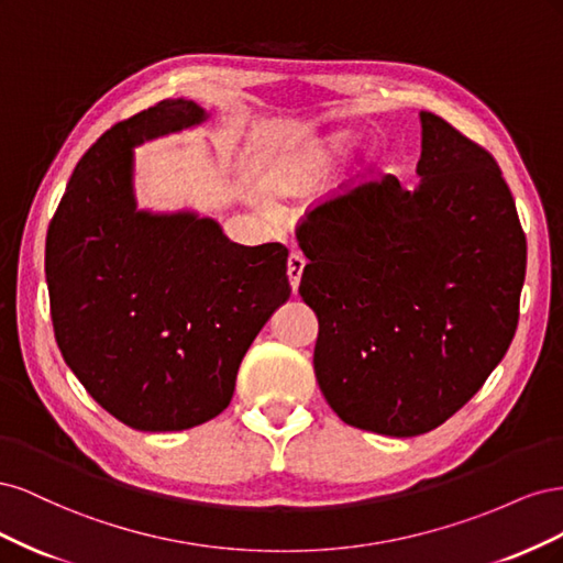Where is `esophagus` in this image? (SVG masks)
<instances>
[{
	"mask_svg": "<svg viewBox=\"0 0 563 563\" xmlns=\"http://www.w3.org/2000/svg\"><path fill=\"white\" fill-rule=\"evenodd\" d=\"M302 269H305V258L300 253H291L288 255V263H286V275H288V282H291V288L294 294H298V286H300V277H302Z\"/></svg>",
	"mask_w": 563,
	"mask_h": 563,
	"instance_id": "1",
	"label": "esophagus"
}]
</instances>
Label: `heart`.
<instances>
[{"instance_id":"heart-1","label":"heart","mask_w":563,"mask_h":563,"mask_svg":"<svg viewBox=\"0 0 563 563\" xmlns=\"http://www.w3.org/2000/svg\"><path fill=\"white\" fill-rule=\"evenodd\" d=\"M362 133L352 129H340L333 131L323 139L305 145L298 155L286 164L282 185L288 192L305 195L314 190V187L327 178L331 172L340 166L350 152L360 145Z\"/></svg>"}]
</instances>
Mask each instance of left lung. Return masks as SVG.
<instances>
[{
  "label": "left lung",
  "mask_w": 563,
  "mask_h": 563,
  "mask_svg": "<svg viewBox=\"0 0 563 563\" xmlns=\"http://www.w3.org/2000/svg\"><path fill=\"white\" fill-rule=\"evenodd\" d=\"M420 126L416 187L385 176L298 230L321 395L352 428L401 439L446 422L503 362L526 277L496 159L432 112Z\"/></svg>",
  "instance_id": "8db88e82"
}]
</instances>
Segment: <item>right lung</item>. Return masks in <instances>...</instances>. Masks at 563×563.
<instances>
[{"label":"right lung","mask_w":563,"mask_h":563,"mask_svg":"<svg viewBox=\"0 0 563 563\" xmlns=\"http://www.w3.org/2000/svg\"><path fill=\"white\" fill-rule=\"evenodd\" d=\"M207 119L195 100L168 98L114 124L77 164L46 234L63 360L141 432L225 411L246 350L291 296L282 244H234L192 209L139 207L135 147Z\"/></svg>","instance_id":"1"}]
</instances>
